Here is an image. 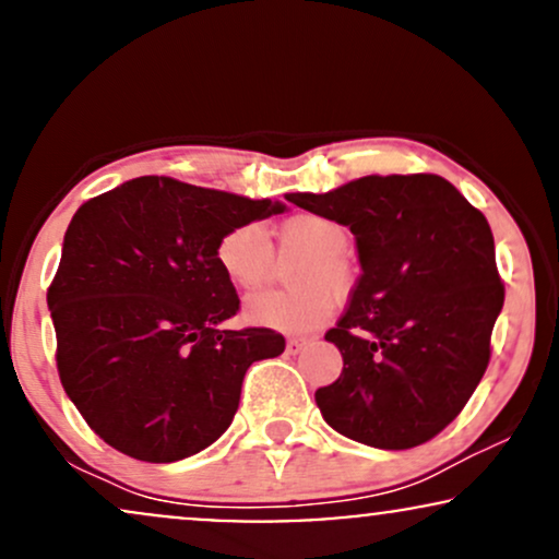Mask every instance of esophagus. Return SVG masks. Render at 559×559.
Returning <instances> with one entry per match:
<instances>
[{"label":"esophagus","mask_w":559,"mask_h":559,"mask_svg":"<svg viewBox=\"0 0 559 559\" xmlns=\"http://www.w3.org/2000/svg\"><path fill=\"white\" fill-rule=\"evenodd\" d=\"M308 345H311V337H300V334H295V337L287 340V350H290L293 356H295V353L304 350V347H308Z\"/></svg>","instance_id":"obj_1"}]
</instances>
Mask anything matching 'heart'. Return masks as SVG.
I'll use <instances>...</instances> for the list:
<instances>
[{
	"instance_id": "heart-1",
	"label": "heart",
	"mask_w": 559,
	"mask_h": 559,
	"mask_svg": "<svg viewBox=\"0 0 559 559\" xmlns=\"http://www.w3.org/2000/svg\"><path fill=\"white\" fill-rule=\"evenodd\" d=\"M285 248H304L308 255L295 269L293 290H261L246 300V317L253 324L280 332H311L334 311V296L347 298L356 287V266L347 259L350 229L321 214H295L280 225ZM216 264L238 290H253L272 277L274 253L266 229L242 222L216 240Z\"/></svg>"
}]
</instances>
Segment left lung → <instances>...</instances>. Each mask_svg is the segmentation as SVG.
Masks as SVG:
<instances>
[{
	"mask_svg": "<svg viewBox=\"0 0 559 559\" xmlns=\"http://www.w3.org/2000/svg\"><path fill=\"white\" fill-rule=\"evenodd\" d=\"M356 235L360 274L337 326V382L317 390L334 431L411 450L457 418L491 358L504 304L487 216L439 175H369L330 193H290Z\"/></svg>",
	"mask_w": 559,
	"mask_h": 559,
	"instance_id": "left-lung-1",
	"label": "left lung"
}]
</instances>
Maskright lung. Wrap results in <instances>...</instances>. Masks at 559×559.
<instances>
[{"mask_svg":"<svg viewBox=\"0 0 559 559\" xmlns=\"http://www.w3.org/2000/svg\"><path fill=\"white\" fill-rule=\"evenodd\" d=\"M280 212L269 199L156 175L78 209L46 304L59 382L109 448L175 463L225 435L248 366L280 356L285 337L222 326L240 298L216 264V240Z\"/></svg>","mask_w":559,"mask_h":559,"instance_id":"right-lung-1","label":"right lung"}]
</instances>
